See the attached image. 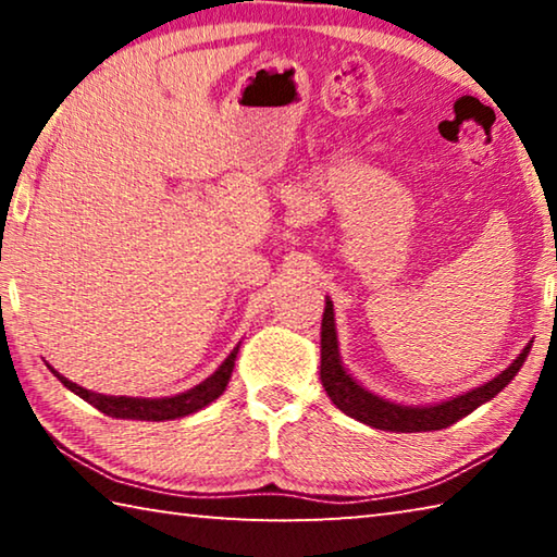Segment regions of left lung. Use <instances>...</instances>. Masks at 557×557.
Masks as SVG:
<instances>
[{"mask_svg": "<svg viewBox=\"0 0 557 557\" xmlns=\"http://www.w3.org/2000/svg\"><path fill=\"white\" fill-rule=\"evenodd\" d=\"M531 354V344H528L521 354L516 356V361L508 366L479 388L469 391L457 398H449L445 403L435 405H400L383 400L379 395L366 391L361 383L351 379L342 366V356H338V338H336V324H334V305L326 297L324 319H322V385L329 398L338 410L346 412L348 418H354L363 425H371L375 430H388V432H430L455 425L457 420L467 418L469 412H474L479 405L492 400L496 393H502L508 383L513 381V375L521 371L525 356Z\"/></svg>", "mask_w": 557, "mask_h": 557, "instance_id": "1", "label": "left lung"}]
</instances>
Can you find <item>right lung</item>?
Returning <instances> with one entry per match:
<instances>
[{
    "label": "right lung",
    "mask_w": 557,
    "mask_h": 557,
    "mask_svg": "<svg viewBox=\"0 0 557 557\" xmlns=\"http://www.w3.org/2000/svg\"><path fill=\"white\" fill-rule=\"evenodd\" d=\"M238 348L235 346L231 356L219 366V371L211 373L209 379L201 381L199 385H194L191 391L172 395V398H127V395H102V393H92L81 388L78 383H73L63 375L49 369L59 375V381L65 385V388L73 391L75 395H81L83 400L90 403L92 408H98L100 412L110 414V418H120V420H149V422H162V420H174V418H184V414H191L196 410L206 408V405L213 403L219 395L225 391V385L231 381L233 366H235V356H238Z\"/></svg>",
    "instance_id": "1"
}]
</instances>
